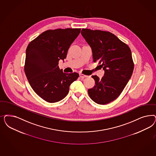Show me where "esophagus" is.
<instances>
[{
    "label": "esophagus",
    "instance_id": "34e87169",
    "mask_svg": "<svg viewBox=\"0 0 156 156\" xmlns=\"http://www.w3.org/2000/svg\"><path fill=\"white\" fill-rule=\"evenodd\" d=\"M79 76H80V77H81V78H85V77H88V76L85 75H83V74H79Z\"/></svg>",
    "mask_w": 156,
    "mask_h": 156
}]
</instances>
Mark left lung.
I'll use <instances>...</instances> for the list:
<instances>
[{"label":"left lung","instance_id":"left-lung-1","mask_svg":"<svg viewBox=\"0 0 156 156\" xmlns=\"http://www.w3.org/2000/svg\"><path fill=\"white\" fill-rule=\"evenodd\" d=\"M81 34L92 51L94 62H99L105 70L100 79L92 76L95 86L88 90L90 99L99 105H106L120 95L130 79L134 63L130 49L108 31L83 29Z\"/></svg>","mask_w":156,"mask_h":156}]
</instances>
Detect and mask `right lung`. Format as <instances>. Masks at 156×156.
I'll return each instance as SVG.
<instances>
[{
  "label": "right lung",
  "mask_w": 156,
  "mask_h": 156,
  "mask_svg": "<svg viewBox=\"0 0 156 156\" xmlns=\"http://www.w3.org/2000/svg\"><path fill=\"white\" fill-rule=\"evenodd\" d=\"M81 29H58L45 31L28 45L26 50L25 72L30 86L42 99L55 103L68 95L77 73H66L58 61L66 58L70 45Z\"/></svg>",
  "instance_id": "1"
}]
</instances>
